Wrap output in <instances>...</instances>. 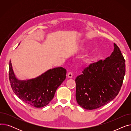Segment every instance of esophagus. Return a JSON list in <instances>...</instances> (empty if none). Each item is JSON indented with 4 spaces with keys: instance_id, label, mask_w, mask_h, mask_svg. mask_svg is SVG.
I'll return each mask as SVG.
<instances>
[{
    "instance_id": "obj_1",
    "label": "esophagus",
    "mask_w": 131,
    "mask_h": 131,
    "mask_svg": "<svg viewBox=\"0 0 131 131\" xmlns=\"http://www.w3.org/2000/svg\"><path fill=\"white\" fill-rule=\"evenodd\" d=\"M67 77L68 78H72L73 77V73L72 72H69L67 74Z\"/></svg>"
}]
</instances>
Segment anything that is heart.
<instances>
[{"label": "heart", "instance_id": "1", "mask_svg": "<svg viewBox=\"0 0 131 131\" xmlns=\"http://www.w3.org/2000/svg\"><path fill=\"white\" fill-rule=\"evenodd\" d=\"M86 48V47H83V48H82V49H85V48Z\"/></svg>", "mask_w": 131, "mask_h": 131}]
</instances>
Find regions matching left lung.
I'll return each mask as SVG.
<instances>
[{"instance_id": "left-lung-1", "label": "left lung", "mask_w": 131, "mask_h": 131, "mask_svg": "<svg viewBox=\"0 0 131 131\" xmlns=\"http://www.w3.org/2000/svg\"><path fill=\"white\" fill-rule=\"evenodd\" d=\"M104 60L85 68L75 79L76 99L83 108L92 110L113 100L118 94L125 74V61L118 47Z\"/></svg>"}]
</instances>
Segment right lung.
Masks as SVG:
<instances>
[{"label":"right lung","mask_w":131,"mask_h":131,"mask_svg":"<svg viewBox=\"0 0 131 131\" xmlns=\"http://www.w3.org/2000/svg\"><path fill=\"white\" fill-rule=\"evenodd\" d=\"M66 74V69L58 67L48 70L35 78L20 80L16 77L9 61V79L13 91L20 100L36 108L49 104L65 80Z\"/></svg>","instance_id":"1"}]
</instances>
